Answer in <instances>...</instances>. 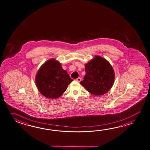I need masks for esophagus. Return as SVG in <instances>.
<instances>
[{
  "label": "esophagus",
  "mask_w": 150,
  "mask_h": 150,
  "mask_svg": "<svg viewBox=\"0 0 150 150\" xmlns=\"http://www.w3.org/2000/svg\"><path fill=\"white\" fill-rule=\"evenodd\" d=\"M76 81L77 82H81V77H78L77 79H76Z\"/></svg>",
  "instance_id": "1"
}]
</instances>
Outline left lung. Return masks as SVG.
Returning a JSON list of instances; mask_svg holds the SVG:
<instances>
[{
    "label": "left lung",
    "instance_id": "left-lung-1",
    "mask_svg": "<svg viewBox=\"0 0 150 150\" xmlns=\"http://www.w3.org/2000/svg\"><path fill=\"white\" fill-rule=\"evenodd\" d=\"M85 68L86 75L81 84L88 91L95 96H100L110 90L114 81V71L106 59L96 56L86 64Z\"/></svg>",
    "mask_w": 150,
    "mask_h": 150
}]
</instances>
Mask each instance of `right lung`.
Here are the masks:
<instances>
[{
	"mask_svg": "<svg viewBox=\"0 0 150 150\" xmlns=\"http://www.w3.org/2000/svg\"><path fill=\"white\" fill-rule=\"evenodd\" d=\"M73 80L54 59L46 61L40 68L36 76V84L40 93L47 98L60 97Z\"/></svg>",
	"mask_w": 150,
	"mask_h": 150,
	"instance_id": "1",
	"label": "right lung"
}]
</instances>
